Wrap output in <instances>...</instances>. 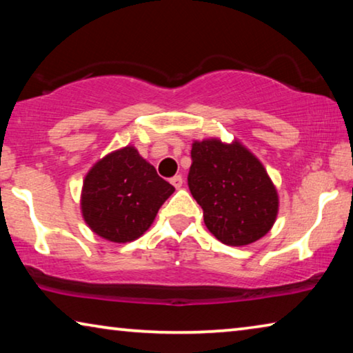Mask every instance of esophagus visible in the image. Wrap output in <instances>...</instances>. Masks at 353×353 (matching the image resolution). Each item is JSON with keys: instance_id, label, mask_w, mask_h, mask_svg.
<instances>
[{"instance_id": "obj_1", "label": "esophagus", "mask_w": 353, "mask_h": 353, "mask_svg": "<svg viewBox=\"0 0 353 353\" xmlns=\"http://www.w3.org/2000/svg\"><path fill=\"white\" fill-rule=\"evenodd\" d=\"M170 182H171L172 185H174V188H181L182 183H183V179H182L181 174H177V176H174V177H171Z\"/></svg>"}]
</instances>
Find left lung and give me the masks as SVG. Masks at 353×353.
<instances>
[{
    "instance_id": "1",
    "label": "left lung",
    "mask_w": 353,
    "mask_h": 353,
    "mask_svg": "<svg viewBox=\"0 0 353 353\" xmlns=\"http://www.w3.org/2000/svg\"><path fill=\"white\" fill-rule=\"evenodd\" d=\"M188 188L204 210L207 229L229 246L260 240L276 221V187L259 159L238 141H194Z\"/></svg>"
}]
</instances>
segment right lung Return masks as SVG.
Segmentation results:
<instances>
[{
  "instance_id": "right-lung-1",
  "label": "right lung",
  "mask_w": 353,
  "mask_h": 353,
  "mask_svg": "<svg viewBox=\"0 0 353 353\" xmlns=\"http://www.w3.org/2000/svg\"><path fill=\"white\" fill-rule=\"evenodd\" d=\"M174 187L157 174L132 146L105 155L88 171L82 214L88 227L113 243L141 236Z\"/></svg>"
}]
</instances>
